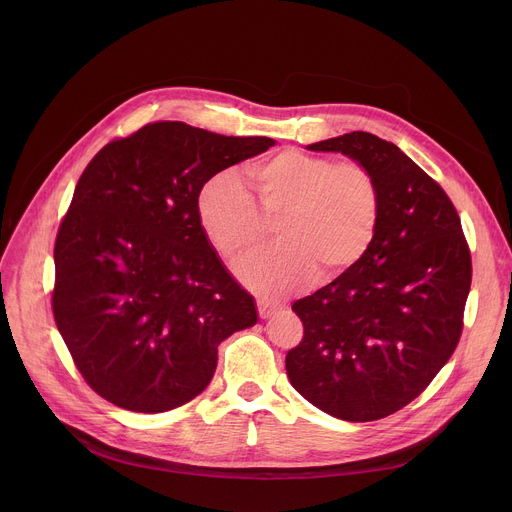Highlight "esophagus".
Listing matches in <instances>:
<instances>
[{
	"label": "esophagus",
	"instance_id": "esophagus-1",
	"mask_svg": "<svg viewBox=\"0 0 512 512\" xmlns=\"http://www.w3.org/2000/svg\"><path fill=\"white\" fill-rule=\"evenodd\" d=\"M281 308V304L277 302H269V300H257V312L261 318H269L271 314H275Z\"/></svg>",
	"mask_w": 512,
	"mask_h": 512
}]
</instances>
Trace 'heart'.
Segmentation results:
<instances>
[{
    "mask_svg": "<svg viewBox=\"0 0 512 512\" xmlns=\"http://www.w3.org/2000/svg\"><path fill=\"white\" fill-rule=\"evenodd\" d=\"M255 202L231 174L208 180L198 196L200 227L214 251L235 263L279 231L277 247L237 267L257 294L277 296L318 271L334 279L371 249L383 210L377 174L362 162H340L283 150L249 172Z\"/></svg>",
    "mask_w": 512,
    "mask_h": 512,
    "instance_id": "b5f03b06",
    "label": "heart"
}]
</instances>
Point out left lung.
<instances>
[{
    "label": "left lung",
    "mask_w": 512,
    "mask_h": 512,
    "mask_svg": "<svg viewBox=\"0 0 512 512\" xmlns=\"http://www.w3.org/2000/svg\"><path fill=\"white\" fill-rule=\"evenodd\" d=\"M308 150L367 164L383 210L367 255L291 306L304 338L287 352L285 371L332 417L383 419L419 397L454 354L472 281L470 249L448 194L395 143L352 131Z\"/></svg>",
    "instance_id": "1"
}]
</instances>
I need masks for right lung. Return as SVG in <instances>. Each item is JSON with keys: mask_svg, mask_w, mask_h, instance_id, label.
Listing matches in <instances>:
<instances>
[{"mask_svg": "<svg viewBox=\"0 0 512 512\" xmlns=\"http://www.w3.org/2000/svg\"><path fill=\"white\" fill-rule=\"evenodd\" d=\"M271 137H227L158 121L91 160L56 235L52 312L77 369L109 403L162 413L200 395L218 344L257 324L198 218L202 186L267 152Z\"/></svg>", "mask_w": 512, "mask_h": 512, "instance_id": "obj_1", "label": "right lung"}]
</instances>
